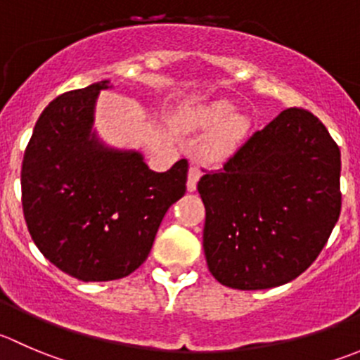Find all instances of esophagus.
<instances>
[{
  "instance_id": "34e87169",
  "label": "esophagus",
  "mask_w": 360,
  "mask_h": 360,
  "mask_svg": "<svg viewBox=\"0 0 360 360\" xmlns=\"http://www.w3.org/2000/svg\"><path fill=\"white\" fill-rule=\"evenodd\" d=\"M200 176H202L200 165H198V163H193L190 169V172H188V190L190 191L197 190V183H198V179H200Z\"/></svg>"
}]
</instances>
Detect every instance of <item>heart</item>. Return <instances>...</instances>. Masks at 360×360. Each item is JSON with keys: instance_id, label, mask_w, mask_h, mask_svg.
I'll list each match as a JSON object with an SVG mask.
<instances>
[{"instance_id": "heart-1", "label": "heart", "mask_w": 360, "mask_h": 360, "mask_svg": "<svg viewBox=\"0 0 360 360\" xmlns=\"http://www.w3.org/2000/svg\"><path fill=\"white\" fill-rule=\"evenodd\" d=\"M232 112V105L226 102H216L212 105L205 107L204 110H200V114L197 116V121L200 124H205V127H212V124H218L225 120L229 114ZM244 123L240 117H230L229 121L221 124L218 131V142L219 148H230L232 144H236L237 139L243 135Z\"/></svg>"}]
</instances>
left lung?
Returning <instances> with one entry per match:
<instances>
[{"instance_id": "1", "label": "left lung", "mask_w": 360, "mask_h": 360, "mask_svg": "<svg viewBox=\"0 0 360 360\" xmlns=\"http://www.w3.org/2000/svg\"><path fill=\"white\" fill-rule=\"evenodd\" d=\"M341 153L322 121L285 109L200 177L209 271L237 290L280 287L326 246L341 212Z\"/></svg>"}]
</instances>
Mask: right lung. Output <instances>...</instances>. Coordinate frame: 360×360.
Returning a JSON list of instances; mask_svg holds the SVG:
<instances>
[{"label": "right lung", "mask_w": 360, "mask_h": 360, "mask_svg": "<svg viewBox=\"0 0 360 360\" xmlns=\"http://www.w3.org/2000/svg\"><path fill=\"white\" fill-rule=\"evenodd\" d=\"M107 80L52 100L24 151L20 186L31 239L80 281H110L144 264L158 226L186 191L188 160L153 172L135 151H112L91 134Z\"/></svg>", "instance_id": "obj_1"}]
</instances>
